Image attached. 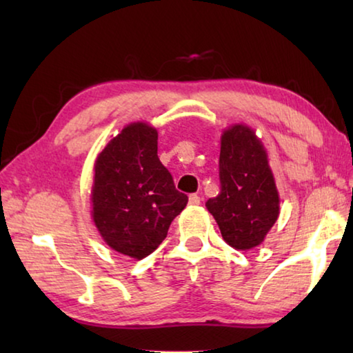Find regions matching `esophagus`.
I'll return each mask as SVG.
<instances>
[{
    "mask_svg": "<svg viewBox=\"0 0 353 353\" xmlns=\"http://www.w3.org/2000/svg\"><path fill=\"white\" fill-rule=\"evenodd\" d=\"M188 202L191 205H199V202H201V198L198 194H190V198H188Z\"/></svg>",
    "mask_w": 353,
    "mask_h": 353,
    "instance_id": "obj_1",
    "label": "esophagus"
}]
</instances>
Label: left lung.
Listing matches in <instances>:
<instances>
[{"instance_id":"obj_1","label":"left lung","mask_w":353,"mask_h":353,"mask_svg":"<svg viewBox=\"0 0 353 353\" xmlns=\"http://www.w3.org/2000/svg\"><path fill=\"white\" fill-rule=\"evenodd\" d=\"M221 193L207 201L224 241L249 250L265 241L280 213V196L266 148L243 123L223 130L219 152Z\"/></svg>"}]
</instances>
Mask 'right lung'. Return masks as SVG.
<instances>
[{"label":"right lung","mask_w":353,"mask_h":353,"mask_svg":"<svg viewBox=\"0 0 353 353\" xmlns=\"http://www.w3.org/2000/svg\"><path fill=\"white\" fill-rule=\"evenodd\" d=\"M157 129L130 123L94 160L92 219L107 246L141 260L162 243L188 202L157 155Z\"/></svg>","instance_id":"right-lung-1"}]
</instances>
